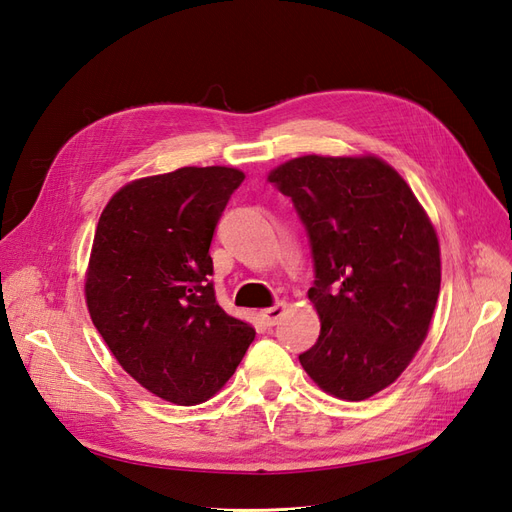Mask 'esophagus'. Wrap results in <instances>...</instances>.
I'll return each mask as SVG.
<instances>
[{"mask_svg": "<svg viewBox=\"0 0 512 512\" xmlns=\"http://www.w3.org/2000/svg\"><path fill=\"white\" fill-rule=\"evenodd\" d=\"M286 303L284 301H277L275 305H271V307H267V309H262L260 312V316H262V320H265L269 327H275L277 322L282 320V316H284V312H286Z\"/></svg>", "mask_w": 512, "mask_h": 512, "instance_id": "34e87169", "label": "esophagus"}]
</instances>
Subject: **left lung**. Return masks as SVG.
Instances as JSON below:
<instances>
[{"mask_svg": "<svg viewBox=\"0 0 512 512\" xmlns=\"http://www.w3.org/2000/svg\"><path fill=\"white\" fill-rule=\"evenodd\" d=\"M269 181L292 198L314 258L307 297L320 335L299 361L329 395H376L427 337L440 294L436 230L410 185L376 156L294 158Z\"/></svg>", "mask_w": 512, "mask_h": 512, "instance_id": "left-lung-1", "label": "left lung"}]
</instances>
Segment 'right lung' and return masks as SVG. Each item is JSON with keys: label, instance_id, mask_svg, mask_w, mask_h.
<instances>
[{"label": "right lung", "instance_id": "obj_1", "mask_svg": "<svg viewBox=\"0 0 512 512\" xmlns=\"http://www.w3.org/2000/svg\"><path fill=\"white\" fill-rule=\"evenodd\" d=\"M243 179L226 166L177 168L123 185L100 215L89 316L119 365L170 404L213 397L256 337L224 312L209 280L215 226Z\"/></svg>", "mask_w": 512, "mask_h": 512}]
</instances>
